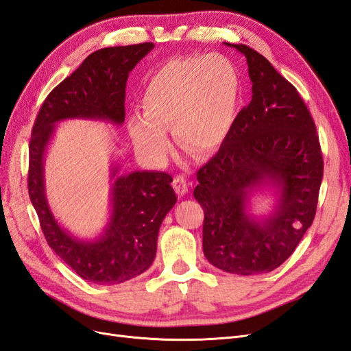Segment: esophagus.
<instances>
[{
  "label": "esophagus",
  "instance_id": "obj_1",
  "mask_svg": "<svg viewBox=\"0 0 351 351\" xmlns=\"http://www.w3.org/2000/svg\"><path fill=\"white\" fill-rule=\"evenodd\" d=\"M173 187L176 190V193L178 195H186L189 192V184L186 182V178L183 176H176L173 180Z\"/></svg>",
  "mask_w": 351,
  "mask_h": 351
}]
</instances>
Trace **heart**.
<instances>
[{"mask_svg":"<svg viewBox=\"0 0 351 351\" xmlns=\"http://www.w3.org/2000/svg\"><path fill=\"white\" fill-rule=\"evenodd\" d=\"M240 80L232 62L221 54L167 61L147 79L142 92L145 112H133L127 125L134 145L155 164H162L171 142L196 155L224 143L239 102Z\"/></svg>","mask_w":351,"mask_h":351,"instance_id":"b5f03b06","label":"heart"}]
</instances>
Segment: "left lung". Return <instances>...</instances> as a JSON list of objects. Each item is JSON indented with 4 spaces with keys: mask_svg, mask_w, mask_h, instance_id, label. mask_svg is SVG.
<instances>
[{
    "mask_svg": "<svg viewBox=\"0 0 351 351\" xmlns=\"http://www.w3.org/2000/svg\"><path fill=\"white\" fill-rule=\"evenodd\" d=\"M224 44L246 57L252 101L197 171L193 196L205 212L204 253L230 274L271 272L312 226L324 159L312 115L293 84L258 51ZM263 191L274 196V206L254 216L251 197Z\"/></svg>",
    "mask_w": 351,
    "mask_h": 351,
    "instance_id": "obj_1",
    "label": "left lung"
}]
</instances>
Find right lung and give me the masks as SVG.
Wrapping results in <instances>:
<instances>
[{
  "label": "right lung",
  "mask_w": 351,
  "mask_h": 351,
  "mask_svg": "<svg viewBox=\"0 0 351 351\" xmlns=\"http://www.w3.org/2000/svg\"><path fill=\"white\" fill-rule=\"evenodd\" d=\"M154 48L152 42H145L92 52L48 95L32 129L27 177L30 202L49 247L89 282L120 284L151 267L159 227L177 202L173 177L161 171L120 174V164H112L107 224L93 239H80L62 227L49 208L45 155L61 121L90 120L121 125L127 77Z\"/></svg>",
  "instance_id": "obj_1"
}]
</instances>
